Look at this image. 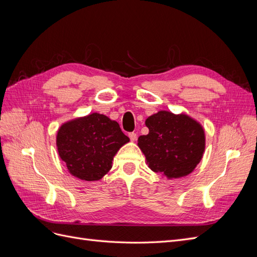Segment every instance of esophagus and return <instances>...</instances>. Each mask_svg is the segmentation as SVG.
<instances>
[{"instance_id":"esophagus-1","label":"esophagus","mask_w":257,"mask_h":257,"mask_svg":"<svg viewBox=\"0 0 257 257\" xmlns=\"http://www.w3.org/2000/svg\"><path fill=\"white\" fill-rule=\"evenodd\" d=\"M128 137H130V139H131L132 142H136L137 134H136V133H130V134H128Z\"/></svg>"}]
</instances>
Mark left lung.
Returning <instances> with one entry per match:
<instances>
[{
    "label": "left lung",
    "instance_id": "left-lung-1",
    "mask_svg": "<svg viewBox=\"0 0 257 257\" xmlns=\"http://www.w3.org/2000/svg\"><path fill=\"white\" fill-rule=\"evenodd\" d=\"M149 134L138 137V147L152 172L167 179H179L193 173L203 159L205 130L184 112L160 110L148 116Z\"/></svg>",
    "mask_w": 257,
    "mask_h": 257
}]
</instances>
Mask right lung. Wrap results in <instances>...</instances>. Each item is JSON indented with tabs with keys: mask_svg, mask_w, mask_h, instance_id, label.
I'll return each instance as SVG.
<instances>
[{
	"mask_svg": "<svg viewBox=\"0 0 257 257\" xmlns=\"http://www.w3.org/2000/svg\"><path fill=\"white\" fill-rule=\"evenodd\" d=\"M57 148L68 173L84 181H97L112 167L114 155L130 142L118 122L93 112L62 124Z\"/></svg>",
	"mask_w": 257,
	"mask_h": 257,
	"instance_id": "right-lung-1",
	"label": "right lung"
}]
</instances>
